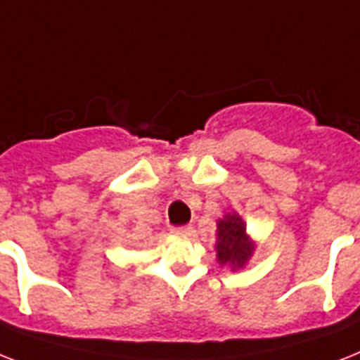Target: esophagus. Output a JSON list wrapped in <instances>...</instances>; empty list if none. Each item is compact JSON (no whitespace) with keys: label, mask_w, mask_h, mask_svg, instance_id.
<instances>
[{"label":"esophagus","mask_w":360,"mask_h":360,"mask_svg":"<svg viewBox=\"0 0 360 360\" xmlns=\"http://www.w3.org/2000/svg\"><path fill=\"white\" fill-rule=\"evenodd\" d=\"M172 233H174L175 236H190V235H192V227H190V226L175 227V229H172Z\"/></svg>","instance_id":"esophagus-1"}]
</instances>
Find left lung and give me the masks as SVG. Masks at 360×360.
I'll use <instances>...</instances> for the list:
<instances>
[{"instance_id":"left-lung-1","label":"left lung","mask_w":360,"mask_h":360,"mask_svg":"<svg viewBox=\"0 0 360 360\" xmlns=\"http://www.w3.org/2000/svg\"><path fill=\"white\" fill-rule=\"evenodd\" d=\"M216 261L233 271L242 270L257 250V242L248 235L246 221L233 210L216 221Z\"/></svg>"}]
</instances>
